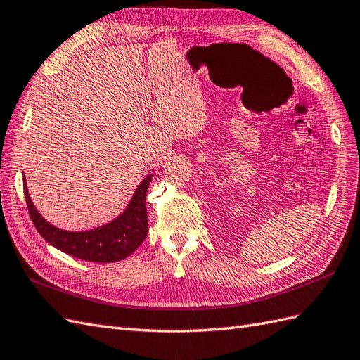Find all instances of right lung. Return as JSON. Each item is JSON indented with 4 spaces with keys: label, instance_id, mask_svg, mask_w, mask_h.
Returning <instances> with one entry per match:
<instances>
[{
    "label": "right lung",
    "instance_id": "right-lung-1",
    "mask_svg": "<svg viewBox=\"0 0 360 360\" xmlns=\"http://www.w3.org/2000/svg\"><path fill=\"white\" fill-rule=\"evenodd\" d=\"M153 174L147 176L136 187L126 210L109 224L88 231H67L45 220L29 196L24 179V195L32 222L38 233L51 246L76 259L94 263H114L131 255L149 231L146 211V195Z\"/></svg>",
    "mask_w": 360,
    "mask_h": 360
}]
</instances>
